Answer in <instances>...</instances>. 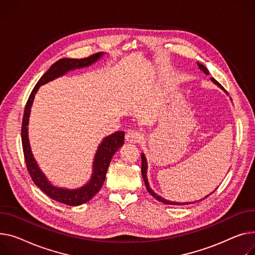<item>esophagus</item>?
Masks as SVG:
<instances>
[{
    "instance_id": "1",
    "label": "esophagus",
    "mask_w": 255,
    "mask_h": 255,
    "mask_svg": "<svg viewBox=\"0 0 255 255\" xmlns=\"http://www.w3.org/2000/svg\"><path fill=\"white\" fill-rule=\"evenodd\" d=\"M141 138H142L141 133L136 130H129L126 134V140L130 143H136L140 141Z\"/></svg>"
}]
</instances>
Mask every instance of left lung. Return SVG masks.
<instances>
[{
    "instance_id": "1",
    "label": "left lung",
    "mask_w": 255,
    "mask_h": 255,
    "mask_svg": "<svg viewBox=\"0 0 255 255\" xmlns=\"http://www.w3.org/2000/svg\"><path fill=\"white\" fill-rule=\"evenodd\" d=\"M198 63V66H199V69L201 70V71H203V73H204L205 75H209V72H208V70L206 69V67L203 65V64H201L200 62H197ZM211 81L216 85V86H218L220 89L222 90H224L226 93H227V91L224 89V87L222 86V85H220L215 79H213V78H211ZM146 172H147V162H146V158H145V156H144V154L143 152H141V174H142V178H143V180H144V183H145V186H146V190H147V192L154 197L155 199H157L158 201H160V202H162V203H164V204H167V205H189V204H193V203H196V201H194V202H183V203H181V202H174V201H169V200H167V199H164L163 197H161V196H159L158 194H156L154 191H152L151 189H150V186H149V184H148V180H147V176H146ZM215 191V190H214ZM213 193V192H212ZM211 193V194H212ZM211 194H209V195H207L205 198H203V199H201L200 201H202V200H204V199H206L208 196H210Z\"/></svg>"
}]
</instances>
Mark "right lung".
<instances>
[{
  "label": "right lung",
  "mask_w": 255,
  "mask_h": 255,
  "mask_svg": "<svg viewBox=\"0 0 255 255\" xmlns=\"http://www.w3.org/2000/svg\"><path fill=\"white\" fill-rule=\"evenodd\" d=\"M105 55L104 52H99L93 54L87 58L82 59H74V58H61L55 63L51 65L50 69L41 77L38 81L35 88L32 89L28 100L24 109V115L22 119V127H21V140L24 160L27 167L28 173L35 182V184L51 199H53L57 202L63 203L69 206H79L90 201L101 189L103 186L108 168L110 166L111 160L115 152L124 144V131H117L109 136L105 137L98 145L96 154L94 156L93 165H92V175L89 181L84 184L81 188L78 189H64L58 188V186L53 185L51 183L43 171L40 169L35 157L32 155L30 148L29 140H28V121L31 106L35 99V95L37 94L40 86L45 85L51 81H53L61 76H64L66 73L77 69H83V67L90 66L95 63L101 57Z\"/></svg>",
  "instance_id": "right-lung-1"
}]
</instances>
